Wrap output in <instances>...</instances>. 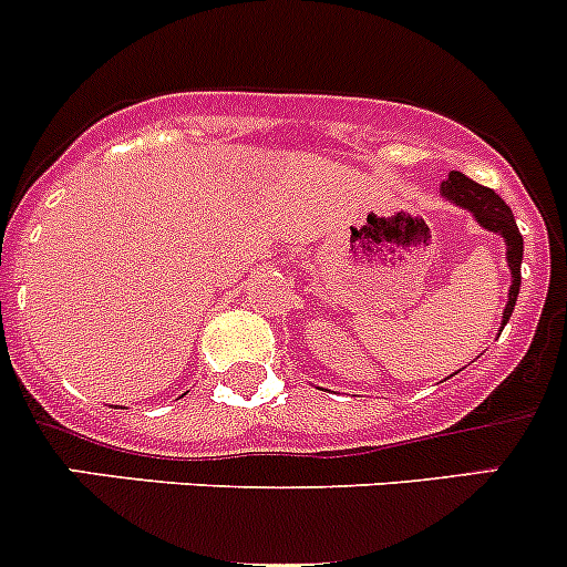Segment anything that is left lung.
Returning <instances> with one entry per match:
<instances>
[{"label": "left lung", "instance_id": "obj_1", "mask_svg": "<svg viewBox=\"0 0 567 567\" xmlns=\"http://www.w3.org/2000/svg\"><path fill=\"white\" fill-rule=\"evenodd\" d=\"M442 197L450 199L458 208L468 210L474 216L483 230L496 233V236L505 241V255H507V266H511V290H507V305L502 310V326L499 331L505 329V323L513 316V307H516L518 290H522V257H524V238L518 233L516 219H513V210L507 208L505 199L494 192V188H485L480 183H474L472 177H466L463 173H450L447 181L442 183Z\"/></svg>", "mask_w": 567, "mask_h": 567}]
</instances>
